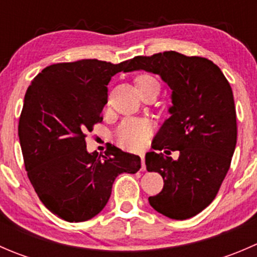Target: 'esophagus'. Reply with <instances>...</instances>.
Returning a JSON list of instances; mask_svg holds the SVG:
<instances>
[{"instance_id":"obj_1","label":"esophagus","mask_w":257,"mask_h":257,"mask_svg":"<svg viewBox=\"0 0 257 257\" xmlns=\"http://www.w3.org/2000/svg\"><path fill=\"white\" fill-rule=\"evenodd\" d=\"M139 157H141V160H142V170H145V155H144V153L139 154Z\"/></svg>"}]
</instances>
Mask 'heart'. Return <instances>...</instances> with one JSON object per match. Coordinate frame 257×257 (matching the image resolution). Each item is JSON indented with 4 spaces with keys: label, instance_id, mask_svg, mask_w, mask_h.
<instances>
[{
    "label": "heart",
    "instance_id": "1",
    "mask_svg": "<svg viewBox=\"0 0 257 257\" xmlns=\"http://www.w3.org/2000/svg\"><path fill=\"white\" fill-rule=\"evenodd\" d=\"M154 84H159V82L152 74H139L136 78V85L138 90ZM150 133H152V126L148 121L138 120V119H125L115 129L114 138L116 143L126 149H141L147 143Z\"/></svg>",
    "mask_w": 257,
    "mask_h": 257
}]
</instances>
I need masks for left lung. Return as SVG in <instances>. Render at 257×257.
<instances>
[{"mask_svg":"<svg viewBox=\"0 0 257 257\" xmlns=\"http://www.w3.org/2000/svg\"><path fill=\"white\" fill-rule=\"evenodd\" d=\"M138 69L159 74L173 90L172 115L153 148L168 149V155L179 152L177 161L163 153L145 155L148 172H158L164 180L149 204L170 219H189L211 204L229 172L237 139L232 89L210 59L175 51L134 57L126 72Z\"/></svg>","mask_w":257,"mask_h":257,"instance_id":"8db88e82","label":"left lung"}]
</instances>
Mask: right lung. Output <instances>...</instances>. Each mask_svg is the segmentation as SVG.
<instances>
[{
    "instance_id": "1",
    "label": "right lung",
    "mask_w": 257,
    "mask_h": 257,
    "mask_svg": "<svg viewBox=\"0 0 257 257\" xmlns=\"http://www.w3.org/2000/svg\"><path fill=\"white\" fill-rule=\"evenodd\" d=\"M131 61V59H129ZM129 61L56 63L33 78L25 95L18 137L28 179L49 211L69 222L99 214L121 173L136 174L141 158L110 145L88 153L85 137L103 120L108 83Z\"/></svg>"
}]
</instances>
